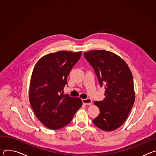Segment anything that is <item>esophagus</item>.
I'll return each mask as SVG.
<instances>
[{"label": "esophagus", "mask_w": 156, "mask_h": 156, "mask_svg": "<svg viewBox=\"0 0 156 156\" xmlns=\"http://www.w3.org/2000/svg\"><path fill=\"white\" fill-rule=\"evenodd\" d=\"M82 102L84 105H91L92 104V100L90 98L83 99Z\"/></svg>", "instance_id": "obj_1"}]
</instances>
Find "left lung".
<instances>
[{"mask_svg": "<svg viewBox=\"0 0 156 156\" xmlns=\"http://www.w3.org/2000/svg\"><path fill=\"white\" fill-rule=\"evenodd\" d=\"M84 57L105 88L104 99L94 102L101 113L93 122L102 130H115L124 123L134 104L132 73L126 62L112 52L94 50L84 53Z\"/></svg>", "mask_w": 156, "mask_h": 156, "instance_id": "1", "label": "left lung"}]
</instances>
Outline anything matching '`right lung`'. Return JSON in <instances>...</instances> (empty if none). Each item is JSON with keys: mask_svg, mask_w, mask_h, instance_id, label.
I'll return each mask as SVG.
<instances>
[{"mask_svg": "<svg viewBox=\"0 0 156 156\" xmlns=\"http://www.w3.org/2000/svg\"><path fill=\"white\" fill-rule=\"evenodd\" d=\"M81 52L59 51L42 57L36 63L30 81V102L38 120L51 129H58L72 121L81 107L79 98L63 94L73 66Z\"/></svg>", "mask_w": 156, "mask_h": 156, "instance_id": "obj_1", "label": "right lung"}]
</instances>
